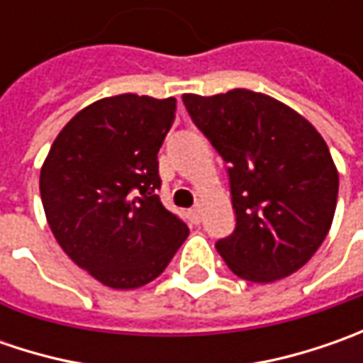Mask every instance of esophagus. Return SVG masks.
Here are the masks:
<instances>
[{
    "label": "esophagus",
    "mask_w": 363,
    "mask_h": 363,
    "mask_svg": "<svg viewBox=\"0 0 363 363\" xmlns=\"http://www.w3.org/2000/svg\"><path fill=\"white\" fill-rule=\"evenodd\" d=\"M188 216L194 224H200V222H202V210H200V206L191 208V210L188 212Z\"/></svg>",
    "instance_id": "1"
}]
</instances>
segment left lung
I'll use <instances>...</instances> for the list:
<instances>
[{"label": "left lung", "instance_id": "obj_1", "mask_svg": "<svg viewBox=\"0 0 363 363\" xmlns=\"http://www.w3.org/2000/svg\"><path fill=\"white\" fill-rule=\"evenodd\" d=\"M194 125L228 163L236 226L216 242L228 269L252 283L285 279L325 240L340 177L315 127L260 92L184 94Z\"/></svg>", "mask_w": 363, "mask_h": 363}]
</instances>
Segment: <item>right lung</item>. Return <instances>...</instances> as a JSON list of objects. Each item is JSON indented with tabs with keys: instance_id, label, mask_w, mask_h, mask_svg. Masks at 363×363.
Here are the masks:
<instances>
[{
	"instance_id": "obj_1",
	"label": "right lung",
	"mask_w": 363,
	"mask_h": 363,
	"mask_svg": "<svg viewBox=\"0 0 363 363\" xmlns=\"http://www.w3.org/2000/svg\"><path fill=\"white\" fill-rule=\"evenodd\" d=\"M175 111V99H103L82 108L50 147L40 196L52 234L103 285H147L188 238L186 222L157 196V153Z\"/></svg>"
}]
</instances>
